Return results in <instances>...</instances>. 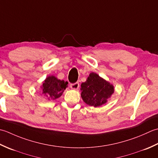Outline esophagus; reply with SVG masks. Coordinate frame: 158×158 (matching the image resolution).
<instances>
[{
    "mask_svg": "<svg viewBox=\"0 0 158 158\" xmlns=\"http://www.w3.org/2000/svg\"><path fill=\"white\" fill-rule=\"evenodd\" d=\"M79 86H80V85H79V82H75V83L71 84V85H70V87L72 88V89L76 90V89H78L79 88Z\"/></svg>",
    "mask_w": 158,
    "mask_h": 158,
    "instance_id": "obj_1",
    "label": "esophagus"
}]
</instances>
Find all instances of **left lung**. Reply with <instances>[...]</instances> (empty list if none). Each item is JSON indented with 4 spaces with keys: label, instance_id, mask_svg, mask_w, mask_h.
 <instances>
[{
    "label": "left lung",
    "instance_id": "8db88e82",
    "mask_svg": "<svg viewBox=\"0 0 158 158\" xmlns=\"http://www.w3.org/2000/svg\"><path fill=\"white\" fill-rule=\"evenodd\" d=\"M81 97L86 104L98 107L104 104L114 93L113 86L99 77L91 73L86 81L81 85Z\"/></svg>",
    "mask_w": 158,
    "mask_h": 158
}]
</instances>
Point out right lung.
Here are the masks:
<instances>
[{"mask_svg":"<svg viewBox=\"0 0 158 158\" xmlns=\"http://www.w3.org/2000/svg\"><path fill=\"white\" fill-rule=\"evenodd\" d=\"M67 85V82L57 79L53 76L48 77L43 83V94L49 100H54L62 95Z\"/></svg>","mask_w":158,"mask_h":158,"instance_id":"obj_1","label":"right lung"}]
</instances>
